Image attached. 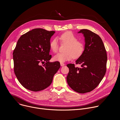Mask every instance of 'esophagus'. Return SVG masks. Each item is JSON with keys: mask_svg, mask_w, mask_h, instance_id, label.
<instances>
[{"mask_svg": "<svg viewBox=\"0 0 120 120\" xmlns=\"http://www.w3.org/2000/svg\"><path fill=\"white\" fill-rule=\"evenodd\" d=\"M60 65H61V66H64L65 64H64L63 63H60Z\"/></svg>", "mask_w": 120, "mask_h": 120, "instance_id": "1", "label": "esophagus"}]
</instances>
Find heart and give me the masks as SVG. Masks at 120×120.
Segmentation results:
<instances>
[{
    "instance_id": "obj_1",
    "label": "heart",
    "mask_w": 120,
    "mask_h": 120,
    "mask_svg": "<svg viewBox=\"0 0 120 120\" xmlns=\"http://www.w3.org/2000/svg\"><path fill=\"white\" fill-rule=\"evenodd\" d=\"M59 38L62 43L66 44V52H60L54 57L55 61L64 62L70 60L73 57H79L84 50V45L82 42L77 40L76 37L70 32L67 31L61 34ZM50 48L53 52L56 53L59 48V43L57 38H54L50 41Z\"/></svg>"
}]
</instances>
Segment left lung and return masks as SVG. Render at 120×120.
Masks as SVG:
<instances>
[{
    "label": "left lung",
    "instance_id": "1",
    "mask_svg": "<svg viewBox=\"0 0 120 120\" xmlns=\"http://www.w3.org/2000/svg\"><path fill=\"white\" fill-rule=\"evenodd\" d=\"M83 34L84 50L75 64H67L69 71L66 77L69 86L75 91L84 94L94 89L104 78L106 71L107 56L101 38L88 29H81L78 33Z\"/></svg>",
    "mask_w": 120,
    "mask_h": 120
}]
</instances>
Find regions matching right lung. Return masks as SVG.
Here are the masks:
<instances>
[{"label":"right lung","instance_id":"right-lung-1","mask_svg":"<svg viewBox=\"0 0 120 120\" xmlns=\"http://www.w3.org/2000/svg\"><path fill=\"white\" fill-rule=\"evenodd\" d=\"M55 32L36 28L22 35L13 51L15 75L25 88L43 90L51 84L60 68L58 61L49 62L50 38ZM44 64L41 65V64Z\"/></svg>","mask_w":120,"mask_h":120}]
</instances>
